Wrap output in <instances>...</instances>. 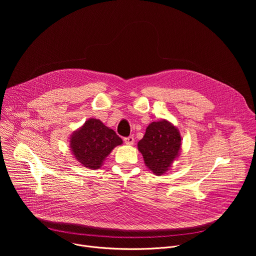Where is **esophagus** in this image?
Wrapping results in <instances>:
<instances>
[{
    "instance_id": "34e87169",
    "label": "esophagus",
    "mask_w": 256,
    "mask_h": 256,
    "mask_svg": "<svg viewBox=\"0 0 256 256\" xmlns=\"http://www.w3.org/2000/svg\"><path fill=\"white\" fill-rule=\"evenodd\" d=\"M124 142L126 144H128V146H132V144H134V136H128V138H124Z\"/></svg>"
}]
</instances>
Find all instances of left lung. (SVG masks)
I'll return each instance as SVG.
<instances>
[{
	"mask_svg": "<svg viewBox=\"0 0 256 256\" xmlns=\"http://www.w3.org/2000/svg\"><path fill=\"white\" fill-rule=\"evenodd\" d=\"M179 130L169 120H161L151 122L138 142L144 165L157 176L169 171L181 152Z\"/></svg>",
	"mask_w": 256,
	"mask_h": 256,
	"instance_id": "8db88e82",
	"label": "left lung"
}]
</instances>
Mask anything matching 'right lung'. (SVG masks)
Here are the masks:
<instances>
[{
    "instance_id": "1",
    "label": "right lung",
    "mask_w": 256,
    "mask_h": 256,
    "mask_svg": "<svg viewBox=\"0 0 256 256\" xmlns=\"http://www.w3.org/2000/svg\"><path fill=\"white\" fill-rule=\"evenodd\" d=\"M122 140L114 130L106 126L97 118H88L83 126L70 136V149L83 167L91 170L99 169L106 157Z\"/></svg>"
}]
</instances>
